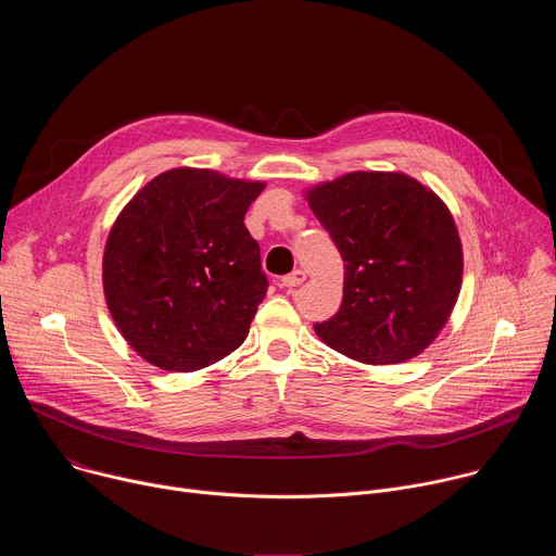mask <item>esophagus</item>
<instances>
[{"label":"esophagus","mask_w":556,"mask_h":556,"mask_svg":"<svg viewBox=\"0 0 556 556\" xmlns=\"http://www.w3.org/2000/svg\"><path fill=\"white\" fill-rule=\"evenodd\" d=\"M303 281H305V273H303V270H294V273H290V275H286V277L281 279V286L288 288V290H292V288L301 286Z\"/></svg>","instance_id":"1"}]
</instances>
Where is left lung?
<instances>
[{"instance_id":"8db88e82","label":"left lung","mask_w":556,"mask_h":556,"mask_svg":"<svg viewBox=\"0 0 556 556\" xmlns=\"http://www.w3.org/2000/svg\"><path fill=\"white\" fill-rule=\"evenodd\" d=\"M305 198L345 262L343 303L314 332L367 365L427 350L462 286V244L446 204L393 172H352Z\"/></svg>"}]
</instances>
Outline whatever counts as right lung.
Listing matches in <instances>:
<instances>
[{"instance_id":"1","label":"right lung","mask_w":556,"mask_h":556,"mask_svg":"<svg viewBox=\"0 0 556 556\" xmlns=\"http://www.w3.org/2000/svg\"><path fill=\"white\" fill-rule=\"evenodd\" d=\"M264 187L180 167L147 182L116 217L103 255L105 301L147 363L195 371L244 343L268 290L244 226Z\"/></svg>"}]
</instances>
